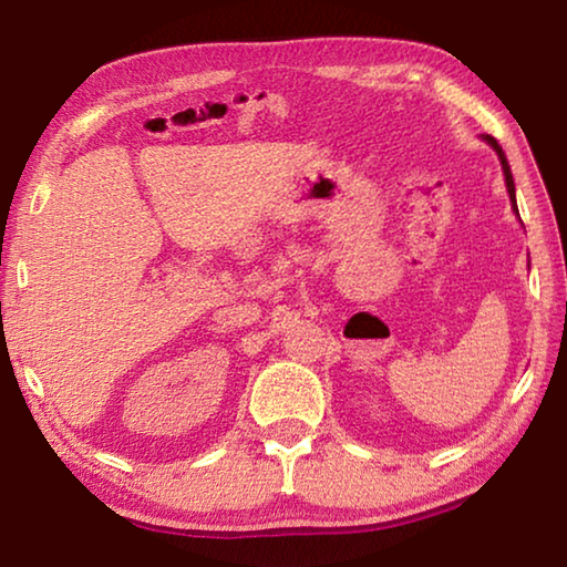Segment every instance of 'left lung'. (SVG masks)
I'll use <instances>...</instances> for the list:
<instances>
[{"mask_svg": "<svg viewBox=\"0 0 567 567\" xmlns=\"http://www.w3.org/2000/svg\"><path fill=\"white\" fill-rule=\"evenodd\" d=\"M487 145H491L495 152H497V159H501V165H503V175H505V187H507V195H511V203H513V209L517 213V205H515V182H513V172H511V165H507V157H505V152H503V147L497 145V140L495 137H491V134H485L483 137Z\"/></svg>", "mask_w": 567, "mask_h": 567, "instance_id": "obj_1", "label": "left lung"}]
</instances>
